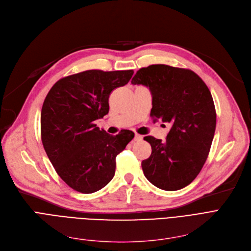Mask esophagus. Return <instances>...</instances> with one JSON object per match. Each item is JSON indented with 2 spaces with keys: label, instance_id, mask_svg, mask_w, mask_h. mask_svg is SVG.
I'll return each instance as SVG.
<instances>
[{
  "label": "esophagus",
  "instance_id": "obj_1",
  "mask_svg": "<svg viewBox=\"0 0 251 251\" xmlns=\"http://www.w3.org/2000/svg\"><path fill=\"white\" fill-rule=\"evenodd\" d=\"M142 139H143V137H142L141 135H138V134H136V135H135V138H134V140H135V141H141Z\"/></svg>",
  "mask_w": 251,
  "mask_h": 251
}]
</instances>
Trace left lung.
<instances>
[{
	"instance_id": "8db88e82",
	"label": "left lung",
	"mask_w": 251,
	"mask_h": 251,
	"mask_svg": "<svg viewBox=\"0 0 251 251\" xmlns=\"http://www.w3.org/2000/svg\"><path fill=\"white\" fill-rule=\"evenodd\" d=\"M132 83L149 88L153 121L171 125L165 141L144 138L152 152L143 173L159 189L180 190L194 181L210 150L217 125L210 91L194 71L164 64L139 69Z\"/></svg>"
}]
</instances>
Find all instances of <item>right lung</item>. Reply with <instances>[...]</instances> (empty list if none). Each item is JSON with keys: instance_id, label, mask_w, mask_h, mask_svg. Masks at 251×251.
<instances>
[{"instance_id": "add662e5", "label": "right lung", "mask_w": 251, "mask_h": 251, "mask_svg": "<svg viewBox=\"0 0 251 251\" xmlns=\"http://www.w3.org/2000/svg\"><path fill=\"white\" fill-rule=\"evenodd\" d=\"M134 70H86L59 79L41 113L44 149L56 173L74 190L94 193L115 174V158L135 134H107L95 121L109 111V95L128 82Z\"/></svg>"}]
</instances>
